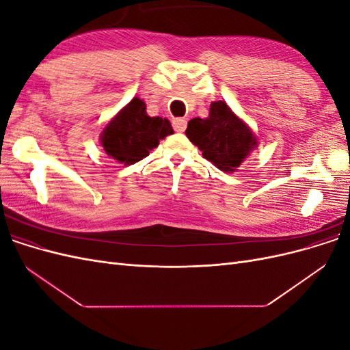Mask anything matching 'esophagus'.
Wrapping results in <instances>:
<instances>
[{
	"instance_id": "34e87169",
	"label": "esophagus",
	"mask_w": 350,
	"mask_h": 350,
	"mask_svg": "<svg viewBox=\"0 0 350 350\" xmlns=\"http://www.w3.org/2000/svg\"><path fill=\"white\" fill-rule=\"evenodd\" d=\"M172 126L176 133H184L187 129V121L184 118H176L172 121Z\"/></svg>"
}]
</instances>
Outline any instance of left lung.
<instances>
[{
	"label": "left lung",
	"mask_w": 350,
	"mask_h": 350,
	"mask_svg": "<svg viewBox=\"0 0 350 350\" xmlns=\"http://www.w3.org/2000/svg\"><path fill=\"white\" fill-rule=\"evenodd\" d=\"M185 134L193 144L224 172H234L243 159L257 147V139L250 126L234 113L224 100L210 105L206 120L193 118Z\"/></svg>",
	"instance_id": "1"
}]
</instances>
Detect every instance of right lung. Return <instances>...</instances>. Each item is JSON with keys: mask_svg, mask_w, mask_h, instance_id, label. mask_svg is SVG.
I'll use <instances>...</instances> for the list:
<instances>
[{"mask_svg": "<svg viewBox=\"0 0 350 350\" xmlns=\"http://www.w3.org/2000/svg\"><path fill=\"white\" fill-rule=\"evenodd\" d=\"M174 134L166 118L149 116L146 103L134 98L105 126L100 135L103 150L124 165H133L149 156L159 140Z\"/></svg>", "mask_w": 350, "mask_h": 350, "instance_id": "1", "label": "right lung"}]
</instances>
